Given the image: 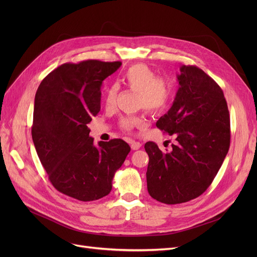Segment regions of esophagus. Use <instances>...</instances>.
I'll use <instances>...</instances> for the list:
<instances>
[{
    "mask_svg": "<svg viewBox=\"0 0 257 257\" xmlns=\"http://www.w3.org/2000/svg\"><path fill=\"white\" fill-rule=\"evenodd\" d=\"M130 146H131V149H132V150H139L142 145H141V143H139V142L131 141V142H130Z\"/></svg>",
    "mask_w": 257,
    "mask_h": 257,
    "instance_id": "esophagus-1",
    "label": "esophagus"
}]
</instances>
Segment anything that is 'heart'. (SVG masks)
<instances>
[{"mask_svg":"<svg viewBox=\"0 0 257 257\" xmlns=\"http://www.w3.org/2000/svg\"><path fill=\"white\" fill-rule=\"evenodd\" d=\"M125 83L140 92L139 106L149 112H159L167 107L170 100V88L163 78H158L154 71L145 64H136L125 72ZM118 86L113 84L106 91L105 102L108 107L115 104ZM121 129L130 130L134 126H143L144 119L137 116L124 117L119 121Z\"/></svg>","mask_w":257,"mask_h":257,"instance_id":"obj_1","label":"heart"}]
</instances>
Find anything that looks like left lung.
<instances>
[{
  "label": "left lung",
  "instance_id": "8db88e82",
  "mask_svg": "<svg viewBox=\"0 0 257 257\" xmlns=\"http://www.w3.org/2000/svg\"><path fill=\"white\" fill-rule=\"evenodd\" d=\"M177 80L173 105L156 123L169 136L176 134V145L167 153L153 142L145 145L148 192L166 204L184 203L203 194L230 146V117L217 82L195 65H182Z\"/></svg>",
  "mask_w": 257,
  "mask_h": 257
}]
</instances>
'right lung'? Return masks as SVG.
<instances>
[{
	"label": "right lung",
	"mask_w": 257,
	"mask_h": 257,
	"mask_svg": "<svg viewBox=\"0 0 257 257\" xmlns=\"http://www.w3.org/2000/svg\"><path fill=\"white\" fill-rule=\"evenodd\" d=\"M120 61L64 63L39 84L34 100L32 140L56 190L80 201L110 193L115 172L130 152L123 140L96 146L86 126L101 109V86Z\"/></svg>",
	"instance_id": "obj_1"
}]
</instances>
